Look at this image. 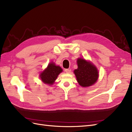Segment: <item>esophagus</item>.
<instances>
[{
    "label": "esophagus",
    "instance_id": "obj_1",
    "mask_svg": "<svg viewBox=\"0 0 132 132\" xmlns=\"http://www.w3.org/2000/svg\"><path fill=\"white\" fill-rule=\"evenodd\" d=\"M65 71L66 73H70V71H71V70L69 69H65Z\"/></svg>",
    "mask_w": 132,
    "mask_h": 132
}]
</instances>
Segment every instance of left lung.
<instances>
[{
    "label": "left lung",
    "mask_w": 132,
    "mask_h": 132,
    "mask_svg": "<svg viewBox=\"0 0 132 132\" xmlns=\"http://www.w3.org/2000/svg\"><path fill=\"white\" fill-rule=\"evenodd\" d=\"M78 68L74 73L79 84L82 87H88L94 85L97 81L98 71L97 68L93 63L85 59H77Z\"/></svg>",
    "instance_id": "1"
}]
</instances>
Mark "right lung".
<instances>
[{"label": "right lung", "instance_id": "right-lung-1", "mask_svg": "<svg viewBox=\"0 0 132 132\" xmlns=\"http://www.w3.org/2000/svg\"><path fill=\"white\" fill-rule=\"evenodd\" d=\"M62 71L63 69L59 66L55 65L54 63L51 62L48 65L47 68L40 74L39 77L42 82L51 85L54 84L58 75Z\"/></svg>", "mask_w": 132, "mask_h": 132}]
</instances>
